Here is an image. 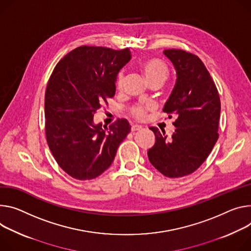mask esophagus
I'll use <instances>...</instances> for the list:
<instances>
[{
    "mask_svg": "<svg viewBox=\"0 0 251 251\" xmlns=\"http://www.w3.org/2000/svg\"><path fill=\"white\" fill-rule=\"evenodd\" d=\"M141 129H142V127H141V126H138V125H132V127H131V131H132V132L139 131V130H141Z\"/></svg>",
    "mask_w": 251,
    "mask_h": 251,
    "instance_id": "1",
    "label": "esophagus"
}]
</instances>
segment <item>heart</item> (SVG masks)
I'll list each match as a JSON object with an SVG mask.
<instances>
[{
    "mask_svg": "<svg viewBox=\"0 0 251 251\" xmlns=\"http://www.w3.org/2000/svg\"><path fill=\"white\" fill-rule=\"evenodd\" d=\"M140 69L145 76L146 81L149 83L153 81H161L164 82L168 77V69L166 65L159 59L151 58L147 59L144 62L141 63ZM124 81V75L123 73H119L117 77V88L121 89ZM150 109L149 105H136L131 108V115L138 119L143 120L146 116L147 111Z\"/></svg>",
    "mask_w": 251,
    "mask_h": 251,
    "instance_id": "b5f03b06",
    "label": "heart"
}]
</instances>
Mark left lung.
I'll return each instance as SVG.
<instances>
[{
	"instance_id": "obj_1",
	"label": "left lung",
	"mask_w": 251,
	"mask_h": 251,
	"mask_svg": "<svg viewBox=\"0 0 251 251\" xmlns=\"http://www.w3.org/2000/svg\"><path fill=\"white\" fill-rule=\"evenodd\" d=\"M164 55L176 70V83L163 112L176 117L171 137L155 127L150 163L170 178L193 173L206 160L218 139L220 98L206 67L194 54L168 49ZM171 118L172 116L169 115Z\"/></svg>"
}]
</instances>
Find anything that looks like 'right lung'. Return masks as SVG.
Instances as JSON below:
<instances>
[{"mask_svg":"<svg viewBox=\"0 0 251 251\" xmlns=\"http://www.w3.org/2000/svg\"><path fill=\"white\" fill-rule=\"evenodd\" d=\"M130 59L128 48L81 46L54 68L45 93L46 138L59 166L75 179H93L108 169L131 131L126 119L104 129L93 122L115 95L117 75Z\"/></svg>","mask_w":251,"mask_h":251,"instance_id":"obj_1","label":"right lung"}]
</instances>
